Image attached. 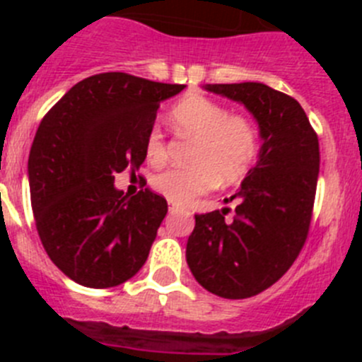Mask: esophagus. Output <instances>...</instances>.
I'll return each mask as SVG.
<instances>
[{"label":"esophagus","instance_id":"esophagus-1","mask_svg":"<svg viewBox=\"0 0 362 362\" xmlns=\"http://www.w3.org/2000/svg\"><path fill=\"white\" fill-rule=\"evenodd\" d=\"M168 210H170V214L177 212V210H179V204H174V203H172L170 206H168Z\"/></svg>","mask_w":362,"mask_h":362}]
</instances>
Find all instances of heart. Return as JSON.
<instances>
[{
  "mask_svg": "<svg viewBox=\"0 0 362 362\" xmlns=\"http://www.w3.org/2000/svg\"><path fill=\"white\" fill-rule=\"evenodd\" d=\"M177 132L194 137L187 168H170L153 175L152 187L172 203H188L214 188L217 181L233 183L250 168L257 152V130L241 114H228L223 105L204 95H187L172 108ZM146 159L161 165L166 159L165 137L152 129L145 141Z\"/></svg>",
  "mask_w": 362,
  "mask_h": 362,
  "instance_id": "obj_1",
  "label": "heart"
}]
</instances>
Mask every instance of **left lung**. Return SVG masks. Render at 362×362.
Instances as JSON below:
<instances>
[{
  "label": "left lung",
  "mask_w": 362,
  "mask_h": 362,
  "mask_svg": "<svg viewBox=\"0 0 362 362\" xmlns=\"http://www.w3.org/2000/svg\"><path fill=\"white\" fill-rule=\"evenodd\" d=\"M245 105L263 145L228 209L197 214L187 263L204 290L225 299L257 296L288 272L308 238L319 175V139L296 99L263 83L204 85ZM228 201V199H225Z\"/></svg>",
  "instance_id": "8db88e82"
}]
</instances>
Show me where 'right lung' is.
Here are the masks:
<instances>
[{"label": "right lung", "instance_id": "obj_1", "mask_svg": "<svg viewBox=\"0 0 362 362\" xmlns=\"http://www.w3.org/2000/svg\"><path fill=\"white\" fill-rule=\"evenodd\" d=\"M183 88L95 74L41 119L28 156L32 212L45 252L78 284L110 288L145 264L168 204L148 188L124 196L114 175L139 170L159 103Z\"/></svg>", "mask_w": 362, "mask_h": 362}]
</instances>
